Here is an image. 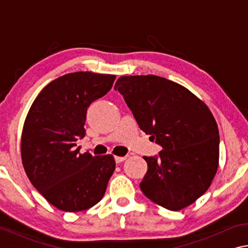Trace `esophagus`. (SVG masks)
Listing matches in <instances>:
<instances>
[{
  "label": "esophagus",
  "mask_w": 248,
  "mask_h": 248,
  "mask_svg": "<svg viewBox=\"0 0 248 248\" xmlns=\"http://www.w3.org/2000/svg\"><path fill=\"white\" fill-rule=\"evenodd\" d=\"M125 158H127V156H115V161H116L117 164H119V163L124 162Z\"/></svg>",
  "instance_id": "obj_1"
}]
</instances>
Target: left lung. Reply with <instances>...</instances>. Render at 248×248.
Here are the masks:
<instances>
[{
	"mask_svg": "<svg viewBox=\"0 0 248 248\" xmlns=\"http://www.w3.org/2000/svg\"><path fill=\"white\" fill-rule=\"evenodd\" d=\"M115 91L142 131L162 146L158 155L144 157L142 192L171 211L195 202L208 190L219 164V130L207 105L186 87L156 75L121 77Z\"/></svg>",
	"mask_w": 248,
	"mask_h": 248,
	"instance_id": "8db88e82",
	"label": "left lung"
}]
</instances>
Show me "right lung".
I'll return each mask as SVG.
<instances>
[{
    "label": "right lung",
    "mask_w": 248,
    "mask_h": 248,
    "mask_svg": "<svg viewBox=\"0 0 248 248\" xmlns=\"http://www.w3.org/2000/svg\"><path fill=\"white\" fill-rule=\"evenodd\" d=\"M116 75L74 72L50 82L25 120L22 161L32 186L49 203L78 212L98 203L116 163L112 155L81 154L90 105L110 91Z\"/></svg>",
    "instance_id": "right-lung-1"
}]
</instances>
